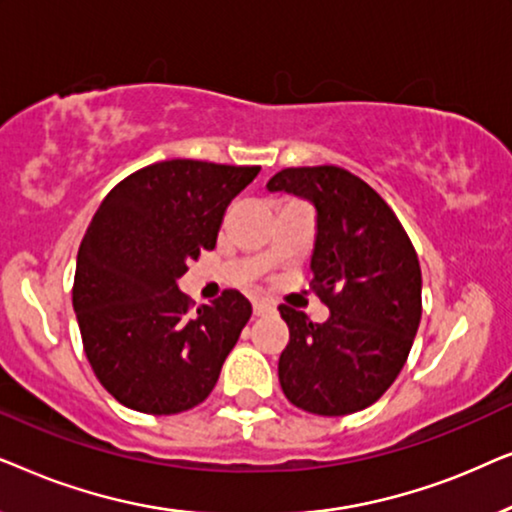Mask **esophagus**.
<instances>
[{"label": "esophagus", "instance_id": "34e87169", "mask_svg": "<svg viewBox=\"0 0 512 512\" xmlns=\"http://www.w3.org/2000/svg\"><path fill=\"white\" fill-rule=\"evenodd\" d=\"M272 312H275V303H270V300H265V298L254 300V314H256V317H265V314H272Z\"/></svg>", "mask_w": 512, "mask_h": 512}]
</instances>
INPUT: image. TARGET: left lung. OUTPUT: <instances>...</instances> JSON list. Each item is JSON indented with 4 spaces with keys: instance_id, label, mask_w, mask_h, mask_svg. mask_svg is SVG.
I'll use <instances>...</instances> for the list:
<instances>
[{
    "instance_id": "8db88e82",
    "label": "left lung",
    "mask_w": 512,
    "mask_h": 512,
    "mask_svg": "<svg viewBox=\"0 0 512 512\" xmlns=\"http://www.w3.org/2000/svg\"><path fill=\"white\" fill-rule=\"evenodd\" d=\"M268 191L298 195L317 212L310 284L331 310L312 324L279 305L289 326L279 384L300 410L352 415L391 387L410 354L422 319L415 247L387 202L342 167H286Z\"/></svg>"
}]
</instances>
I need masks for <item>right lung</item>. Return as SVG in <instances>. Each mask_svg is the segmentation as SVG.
<instances>
[{
	"instance_id": "add662e5",
	"label": "right lung",
	"mask_w": 512,
	"mask_h": 512,
	"mask_svg": "<svg viewBox=\"0 0 512 512\" xmlns=\"http://www.w3.org/2000/svg\"><path fill=\"white\" fill-rule=\"evenodd\" d=\"M261 167L163 160L102 200L76 256L72 303L102 387L146 415H177L212 394L251 317L228 289L188 312L179 277L214 249L223 214Z\"/></svg>"
}]
</instances>
